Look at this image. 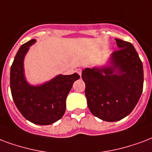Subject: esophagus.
I'll return each instance as SVG.
<instances>
[{
	"label": "esophagus",
	"mask_w": 152,
	"mask_h": 152,
	"mask_svg": "<svg viewBox=\"0 0 152 152\" xmlns=\"http://www.w3.org/2000/svg\"><path fill=\"white\" fill-rule=\"evenodd\" d=\"M76 72L77 73H78V74H79L80 76H81L82 70H81V69H80V68H77V69H76Z\"/></svg>",
	"instance_id": "1"
}]
</instances>
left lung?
<instances>
[{
	"label": "left lung",
	"mask_w": 152,
	"mask_h": 152,
	"mask_svg": "<svg viewBox=\"0 0 152 152\" xmlns=\"http://www.w3.org/2000/svg\"><path fill=\"white\" fill-rule=\"evenodd\" d=\"M115 40L119 49L111 55L110 65L82 71L88 109L106 122L129 115L143 88L142 64L135 48L129 42Z\"/></svg>",
	"instance_id": "obj_1"
}]
</instances>
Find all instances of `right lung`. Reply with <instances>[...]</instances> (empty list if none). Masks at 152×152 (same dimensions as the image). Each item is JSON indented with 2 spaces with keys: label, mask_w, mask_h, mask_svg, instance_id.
Returning a JSON list of instances; mask_svg holds the SVG:
<instances>
[{
  "label": "right lung",
  "mask_w": 152,
  "mask_h": 152,
  "mask_svg": "<svg viewBox=\"0 0 152 152\" xmlns=\"http://www.w3.org/2000/svg\"><path fill=\"white\" fill-rule=\"evenodd\" d=\"M35 42L30 40L17 52L10 69V89L13 102L25 118L37 125H50L64 116L66 98L80 76L77 73L58 75L42 85H30L25 76L24 58Z\"/></svg>",
  "instance_id": "add662e5"
}]
</instances>
